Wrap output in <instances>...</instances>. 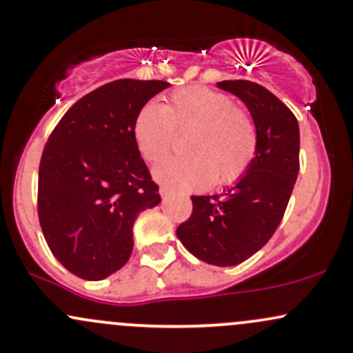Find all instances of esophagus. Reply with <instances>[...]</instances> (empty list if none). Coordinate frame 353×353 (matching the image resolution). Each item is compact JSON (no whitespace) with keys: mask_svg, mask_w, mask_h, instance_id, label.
Instances as JSON below:
<instances>
[{"mask_svg":"<svg viewBox=\"0 0 353 353\" xmlns=\"http://www.w3.org/2000/svg\"><path fill=\"white\" fill-rule=\"evenodd\" d=\"M159 194H161V197H163V199H168L169 194H171V192H169L168 188H161L159 189Z\"/></svg>","mask_w":353,"mask_h":353,"instance_id":"esophagus-1","label":"esophagus"}]
</instances>
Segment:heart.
Returning a JSON list of instances; mask_svg holds the SVG:
<instances>
[{"instance_id": "1", "label": "heart", "mask_w": 353, "mask_h": 353, "mask_svg": "<svg viewBox=\"0 0 353 353\" xmlns=\"http://www.w3.org/2000/svg\"><path fill=\"white\" fill-rule=\"evenodd\" d=\"M184 151L156 165L154 179L177 192L232 185L245 176L257 154V131L244 109L224 92L204 86L174 91L165 106L151 101L137 112L132 134L148 163L168 154L176 132H188Z\"/></svg>"}]
</instances>
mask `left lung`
Wrapping results in <instances>:
<instances>
[{"label":"left lung","mask_w":353,"mask_h":353,"mask_svg":"<svg viewBox=\"0 0 353 353\" xmlns=\"http://www.w3.org/2000/svg\"><path fill=\"white\" fill-rule=\"evenodd\" d=\"M217 88L244 101L257 131V154L247 174L216 196H192V214L176 234L190 254L219 267L237 265L274 236L299 174L301 134L294 112L252 81Z\"/></svg>","instance_id":"8db88e82"}]
</instances>
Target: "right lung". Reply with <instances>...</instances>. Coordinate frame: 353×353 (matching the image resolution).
Wrapping results in <instances>:
<instances>
[{
	"instance_id": "right-lung-1",
	"label": "right lung",
	"mask_w": 353,
	"mask_h": 353,
	"mask_svg": "<svg viewBox=\"0 0 353 353\" xmlns=\"http://www.w3.org/2000/svg\"><path fill=\"white\" fill-rule=\"evenodd\" d=\"M165 81L117 79L81 98L52 129L39 163L38 216L52 255L101 281L129 261L132 225L161 202L132 134L139 109Z\"/></svg>"
}]
</instances>
